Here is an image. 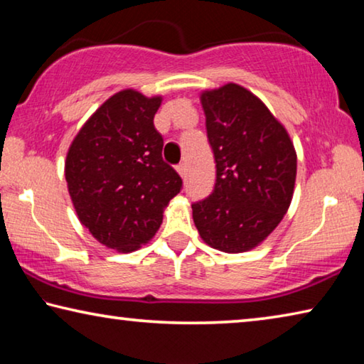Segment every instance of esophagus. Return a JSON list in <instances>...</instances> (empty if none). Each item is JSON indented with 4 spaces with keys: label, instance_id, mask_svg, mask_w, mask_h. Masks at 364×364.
<instances>
[{
    "label": "esophagus",
    "instance_id": "34e87169",
    "mask_svg": "<svg viewBox=\"0 0 364 364\" xmlns=\"http://www.w3.org/2000/svg\"><path fill=\"white\" fill-rule=\"evenodd\" d=\"M186 164H180V165H176V171L178 173H180V176L181 178H184V175H186Z\"/></svg>",
    "mask_w": 364,
    "mask_h": 364
}]
</instances>
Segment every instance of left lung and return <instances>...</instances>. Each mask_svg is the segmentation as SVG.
Instances as JSON below:
<instances>
[{
	"instance_id": "1",
	"label": "left lung",
	"mask_w": 364,
	"mask_h": 364,
	"mask_svg": "<svg viewBox=\"0 0 364 364\" xmlns=\"http://www.w3.org/2000/svg\"><path fill=\"white\" fill-rule=\"evenodd\" d=\"M217 180L193 204L200 237L239 254L257 247L291 205L297 154L286 128L249 90L228 83L200 96Z\"/></svg>"
}]
</instances>
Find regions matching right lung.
I'll return each instance as SVG.
<instances>
[{"label":"right lung","instance_id":"1","mask_svg":"<svg viewBox=\"0 0 364 364\" xmlns=\"http://www.w3.org/2000/svg\"><path fill=\"white\" fill-rule=\"evenodd\" d=\"M162 97L123 90L102 104L73 139L65 180L85 228L119 252L152 239L164 208L183 180L164 162V138L154 127Z\"/></svg>","mask_w":364,"mask_h":364}]
</instances>
